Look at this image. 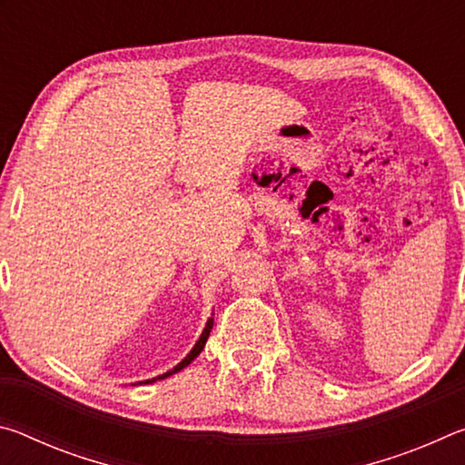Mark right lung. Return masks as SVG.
<instances>
[{"label":"right lung","mask_w":465,"mask_h":465,"mask_svg":"<svg viewBox=\"0 0 465 465\" xmlns=\"http://www.w3.org/2000/svg\"><path fill=\"white\" fill-rule=\"evenodd\" d=\"M211 328H213V318H209L207 320V326H204V330H203V334H201V338L199 341H196V344L193 346V351L188 352V355L180 361V363L174 367V369H170V371H166L163 375H157V377H152V380H145V381H141V383H153V381H157V380H166V377H170L172 373H178L180 369H184L186 365H191L193 361L201 355V351L204 349V342H207V338H209V332H211Z\"/></svg>","instance_id":"obj_1"}]
</instances>
